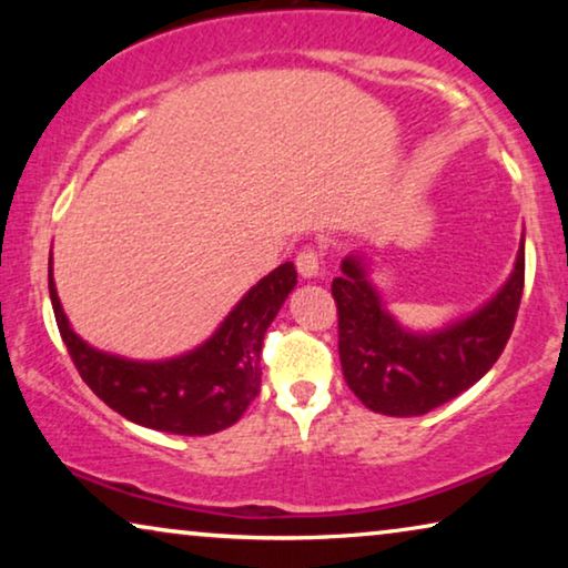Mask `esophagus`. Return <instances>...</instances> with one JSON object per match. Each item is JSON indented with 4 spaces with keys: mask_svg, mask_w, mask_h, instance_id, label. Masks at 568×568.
Returning a JSON list of instances; mask_svg holds the SVG:
<instances>
[{
    "mask_svg": "<svg viewBox=\"0 0 568 568\" xmlns=\"http://www.w3.org/2000/svg\"><path fill=\"white\" fill-rule=\"evenodd\" d=\"M297 271L302 278H315L323 274V253L315 247H305L297 255Z\"/></svg>",
    "mask_w": 568,
    "mask_h": 568,
    "instance_id": "1",
    "label": "esophagus"
}]
</instances>
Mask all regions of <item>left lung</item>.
Returning <instances> with one entry per match:
<instances>
[{
  "mask_svg": "<svg viewBox=\"0 0 568 568\" xmlns=\"http://www.w3.org/2000/svg\"><path fill=\"white\" fill-rule=\"evenodd\" d=\"M523 286L525 235L507 284L484 307L447 328L418 333L387 313L362 255H346L331 284L346 385L375 414H429L494 367L515 328Z\"/></svg>",
  "mask_w": 568,
  "mask_h": 568,
  "instance_id": "obj_1",
  "label": "left lung"
}]
</instances>
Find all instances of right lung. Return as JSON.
Returning <instances> with one entry per match:
<instances>
[{"mask_svg": "<svg viewBox=\"0 0 568 568\" xmlns=\"http://www.w3.org/2000/svg\"><path fill=\"white\" fill-rule=\"evenodd\" d=\"M297 284L294 263L263 276L232 307L214 336L165 362H134L98 352L82 341L61 310L51 276L53 315L77 372L105 406L146 429L201 437L227 429L261 390V348L266 328Z\"/></svg>", "mask_w": 568, "mask_h": 568, "instance_id": "obj_1", "label": "right lung"}]
</instances>
